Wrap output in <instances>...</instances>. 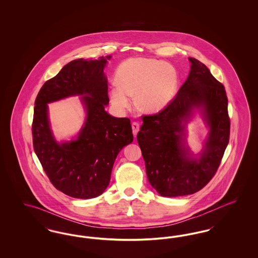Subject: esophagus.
I'll list each match as a JSON object with an SVG mask.
<instances>
[{
  "mask_svg": "<svg viewBox=\"0 0 258 258\" xmlns=\"http://www.w3.org/2000/svg\"><path fill=\"white\" fill-rule=\"evenodd\" d=\"M132 127H133V133H134V135H137V133L139 132V123H137V122H134V123H132Z\"/></svg>",
  "mask_w": 258,
  "mask_h": 258,
  "instance_id": "1",
  "label": "esophagus"
}]
</instances>
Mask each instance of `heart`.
Instances as JSON below:
<instances>
[{
    "instance_id": "obj_1",
    "label": "heart",
    "mask_w": 258,
    "mask_h": 258,
    "mask_svg": "<svg viewBox=\"0 0 258 258\" xmlns=\"http://www.w3.org/2000/svg\"><path fill=\"white\" fill-rule=\"evenodd\" d=\"M116 81L110 89L112 105L124 111L131 105V96L139 110L158 113L175 97L179 86L176 68L164 61L148 58H131L116 71Z\"/></svg>"
}]
</instances>
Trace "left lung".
<instances>
[{
    "instance_id": "left-lung-1",
    "label": "left lung",
    "mask_w": 258,
    "mask_h": 258,
    "mask_svg": "<svg viewBox=\"0 0 258 258\" xmlns=\"http://www.w3.org/2000/svg\"><path fill=\"white\" fill-rule=\"evenodd\" d=\"M191 70L171 102L153 115L142 116L137 134L148 180L162 197H183L199 191L218 170L229 142L230 118L224 86L208 68L188 58ZM194 108H202L210 133L198 159L182 145L184 124Z\"/></svg>"
}]
</instances>
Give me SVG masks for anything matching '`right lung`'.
I'll list each match as a JSON object with an SVG mask.
<instances>
[{
    "label": "right lung",
    "mask_w": 258,
    "mask_h": 258,
    "mask_svg": "<svg viewBox=\"0 0 258 258\" xmlns=\"http://www.w3.org/2000/svg\"><path fill=\"white\" fill-rule=\"evenodd\" d=\"M110 56L67 63L40 88L35 100L33 145L52 184L74 198L100 196L109 184L119 152L134 140L131 120L115 118L105 109L108 85L103 69ZM81 94L87 119L76 141L59 145L49 131L47 103Z\"/></svg>",
    "instance_id": "1"
}]
</instances>
